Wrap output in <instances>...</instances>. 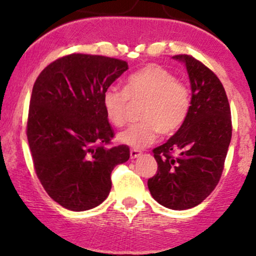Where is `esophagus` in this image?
<instances>
[{
    "mask_svg": "<svg viewBox=\"0 0 256 256\" xmlns=\"http://www.w3.org/2000/svg\"><path fill=\"white\" fill-rule=\"evenodd\" d=\"M140 155H142V152H140V150H136V149H131V150H130V156H131L132 160L140 158Z\"/></svg>",
    "mask_w": 256,
    "mask_h": 256,
    "instance_id": "obj_1",
    "label": "esophagus"
}]
</instances>
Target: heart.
<instances>
[{
	"label": "heart",
	"instance_id": "b5f03b06",
	"mask_svg": "<svg viewBox=\"0 0 256 256\" xmlns=\"http://www.w3.org/2000/svg\"><path fill=\"white\" fill-rule=\"evenodd\" d=\"M130 101H146L140 113L142 122L131 125L118 134L122 144L140 150L152 144L158 134H174L182 128L190 110V92L176 76L158 64H149L132 73L124 90L110 86L102 96L106 116L116 128L128 120Z\"/></svg>",
	"mask_w": 256,
	"mask_h": 256
}]
</instances>
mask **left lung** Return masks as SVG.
Masks as SVG:
<instances>
[{
  "mask_svg": "<svg viewBox=\"0 0 256 256\" xmlns=\"http://www.w3.org/2000/svg\"><path fill=\"white\" fill-rule=\"evenodd\" d=\"M172 58L184 64L189 74L190 110L182 128L152 150L158 172L148 188L161 206L184 210L201 204L222 177L231 142V110L224 86L208 67L190 55Z\"/></svg>",
  "mask_w": 256,
  "mask_h": 256,
  "instance_id": "left-lung-1",
  "label": "left lung"
}]
</instances>
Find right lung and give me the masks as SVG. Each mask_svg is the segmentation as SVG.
Returning <instances> with one entry per match:
<instances>
[{"label":"right lung","instance_id":"add662e5","mask_svg":"<svg viewBox=\"0 0 256 256\" xmlns=\"http://www.w3.org/2000/svg\"><path fill=\"white\" fill-rule=\"evenodd\" d=\"M128 68L100 55L71 54L40 72L32 89L28 140L37 177L48 195L74 212L110 195V173L130 158L128 146L107 148L114 132L102 96Z\"/></svg>","mask_w":256,"mask_h":256}]
</instances>
